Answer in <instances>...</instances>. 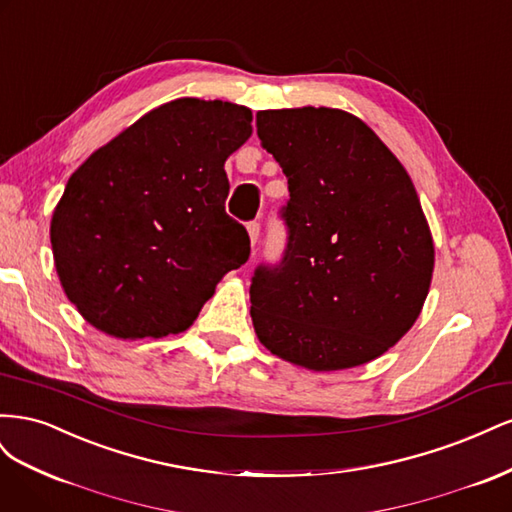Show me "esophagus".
<instances>
[{"mask_svg": "<svg viewBox=\"0 0 512 512\" xmlns=\"http://www.w3.org/2000/svg\"><path fill=\"white\" fill-rule=\"evenodd\" d=\"M247 235H250L252 247H256V243H258V235H260V224H258V222H250V224H247Z\"/></svg>", "mask_w": 512, "mask_h": 512, "instance_id": "esophagus-1", "label": "esophagus"}]
</instances>
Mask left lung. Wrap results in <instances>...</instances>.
<instances>
[{
	"mask_svg": "<svg viewBox=\"0 0 512 512\" xmlns=\"http://www.w3.org/2000/svg\"><path fill=\"white\" fill-rule=\"evenodd\" d=\"M256 126L290 192L286 254L250 286L260 344L312 371L378 359L421 314L436 260L408 170L339 108L260 111Z\"/></svg>",
	"mask_w": 512,
	"mask_h": 512,
	"instance_id": "left-lung-1",
	"label": "left lung"
}]
</instances>
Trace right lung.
Returning <instances> with one entry per match:
<instances>
[{"label":"right lung","mask_w":512,"mask_h":512,"mask_svg":"<svg viewBox=\"0 0 512 512\" xmlns=\"http://www.w3.org/2000/svg\"><path fill=\"white\" fill-rule=\"evenodd\" d=\"M252 136L247 106L179 98L153 108L74 170L51 218L57 277L98 331L181 333L250 256L226 215L224 164Z\"/></svg>","instance_id":"1"}]
</instances>
